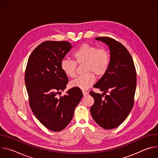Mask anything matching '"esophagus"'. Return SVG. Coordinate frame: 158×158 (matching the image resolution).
Masks as SVG:
<instances>
[{"mask_svg": "<svg viewBox=\"0 0 158 158\" xmlns=\"http://www.w3.org/2000/svg\"><path fill=\"white\" fill-rule=\"evenodd\" d=\"M82 93H83V95L84 96H85L88 94V93L87 91H82Z\"/></svg>", "mask_w": 158, "mask_h": 158, "instance_id": "obj_1", "label": "esophagus"}]
</instances>
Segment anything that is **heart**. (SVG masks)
I'll return each mask as SVG.
<instances>
[{
  "instance_id": "b5f03b06",
  "label": "heart",
  "mask_w": 158,
  "mask_h": 158,
  "mask_svg": "<svg viewBox=\"0 0 158 158\" xmlns=\"http://www.w3.org/2000/svg\"><path fill=\"white\" fill-rule=\"evenodd\" d=\"M74 61L63 59L60 62V69L64 74L69 77L76 76V64L84 65L85 74L79 76L70 82L72 87L87 89L95 82L94 74L97 76L104 75L109 67L110 57L108 52L104 49H98L88 44H84L73 53Z\"/></svg>"
}]
</instances>
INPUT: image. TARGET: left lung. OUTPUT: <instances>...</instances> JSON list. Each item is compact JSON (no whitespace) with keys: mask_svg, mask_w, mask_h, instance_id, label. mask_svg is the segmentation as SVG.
<instances>
[{"mask_svg":"<svg viewBox=\"0 0 158 158\" xmlns=\"http://www.w3.org/2000/svg\"><path fill=\"white\" fill-rule=\"evenodd\" d=\"M95 39L109 47L110 62L106 73L94 85L103 93H89L94 99L90 111L99 126L112 129L123 123L133 107L136 72L132 57L123 44L107 37ZM107 92L109 94L106 95Z\"/></svg>","mask_w":158,"mask_h":158,"instance_id":"8db88e82","label":"left lung"}]
</instances>
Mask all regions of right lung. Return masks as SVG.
I'll use <instances>...</instances> for the list:
<instances>
[{
	"label": "right lung",
	"mask_w": 158,
	"mask_h": 158,
	"mask_svg": "<svg viewBox=\"0 0 158 158\" xmlns=\"http://www.w3.org/2000/svg\"><path fill=\"white\" fill-rule=\"evenodd\" d=\"M73 48L66 41H46L32 51L25 73L29 105L34 114L45 127L57 132L64 129L73 118L76 107L83 94L73 87L60 98L68 78L60 69V62Z\"/></svg>",
	"instance_id": "add662e5"
}]
</instances>
